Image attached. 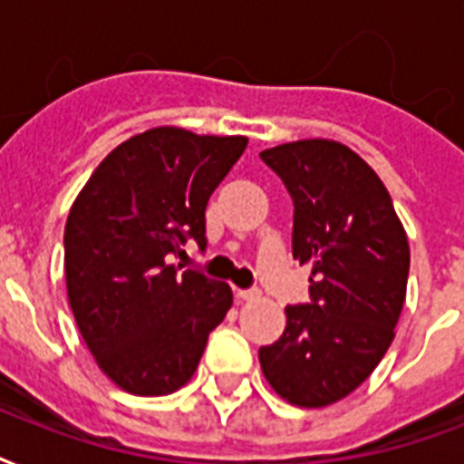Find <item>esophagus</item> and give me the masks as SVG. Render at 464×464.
<instances>
[{"instance_id": "obj_1", "label": "esophagus", "mask_w": 464, "mask_h": 464, "mask_svg": "<svg viewBox=\"0 0 464 464\" xmlns=\"http://www.w3.org/2000/svg\"><path fill=\"white\" fill-rule=\"evenodd\" d=\"M236 296H238L240 301H255V298H260V289H238Z\"/></svg>"}]
</instances>
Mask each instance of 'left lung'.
<instances>
[{"instance_id":"obj_1","label":"left lung","mask_w":464,"mask_h":464,"mask_svg":"<svg viewBox=\"0 0 464 464\" xmlns=\"http://www.w3.org/2000/svg\"><path fill=\"white\" fill-rule=\"evenodd\" d=\"M294 199V260L310 265V301L286 305V330L260 349L279 397L327 407L359 388L395 339L410 243L375 170L352 149L304 140L262 151Z\"/></svg>"}]
</instances>
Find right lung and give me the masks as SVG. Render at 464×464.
Wrapping results in <instances>:
<instances>
[{"label":"right lung","mask_w":464,"mask_h":464,"mask_svg":"<svg viewBox=\"0 0 464 464\" xmlns=\"http://www.w3.org/2000/svg\"><path fill=\"white\" fill-rule=\"evenodd\" d=\"M246 137L156 127L101 160L64 226L67 296L83 342L118 388L168 395L197 371L231 286L170 265L207 247L211 192L246 151Z\"/></svg>","instance_id":"1"}]
</instances>
